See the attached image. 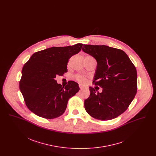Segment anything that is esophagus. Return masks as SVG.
I'll return each instance as SVG.
<instances>
[{
    "instance_id": "obj_1",
    "label": "esophagus",
    "mask_w": 156,
    "mask_h": 156,
    "mask_svg": "<svg viewBox=\"0 0 156 156\" xmlns=\"http://www.w3.org/2000/svg\"><path fill=\"white\" fill-rule=\"evenodd\" d=\"M79 87H80V89H83V88H85V87H84V86H83V85H82V84H81V83H80V84H79Z\"/></svg>"
}]
</instances>
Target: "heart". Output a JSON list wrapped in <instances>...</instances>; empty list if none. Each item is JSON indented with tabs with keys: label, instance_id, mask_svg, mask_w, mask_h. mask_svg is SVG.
Masks as SVG:
<instances>
[{
	"label": "heart",
	"instance_id": "obj_1",
	"mask_svg": "<svg viewBox=\"0 0 156 156\" xmlns=\"http://www.w3.org/2000/svg\"><path fill=\"white\" fill-rule=\"evenodd\" d=\"M75 78L78 81L82 83H85L87 81V79L85 76L81 75H76L75 76Z\"/></svg>",
	"mask_w": 156,
	"mask_h": 156
}]
</instances>
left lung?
<instances>
[{
  "mask_svg": "<svg viewBox=\"0 0 156 156\" xmlns=\"http://www.w3.org/2000/svg\"><path fill=\"white\" fill-rule=\"evenodd\" d=\"M83 46V51L97 59L93 83L103 88L101 93H96L89 87L90 96L84 101L85 110L98 120L116 118L128 108L136 94V67L122 50L104 45Z\"/></svg>",
  "mask_w": 156,
  "mask_h": 156,
  "instance_id": "obj_1",
  "label": "left lung"
}]
</instances>
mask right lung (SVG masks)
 <instances>
[{
  "label": "right lung",
  "mask_w": 156,
  "mask_h": 156,
  "mask_svg": "<svg viewBox=\"0 0 156 156\" xmlns=\"http://www.w3.org/2000/svg\"><path fill=\"white\" fill-rule=\"evenodd\" d=\"M82 45L78 43L47 48L34 53L25 63L19 88L30 111L49 119L64 113L68 99L79 91L80 87L73 81L62 87L55 78L67 73L68 59L80 52Z\"/></svg>",
  "instance_id": "obj_1"
}]
</instances>
